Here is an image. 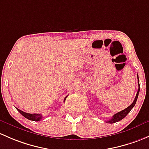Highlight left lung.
<instances>
[{
	"instance_id": "obj_1",
	"label": "left lung",
	"mask_w": 149,
	"mask_h": 149,
	"mask_svg": "<svg viewBox=\"0 0 149 149\" xmlns=\"http://www.w3.org/2000/svg\"><path fill=\"white\" fill-rule=\"evenodd\" d=\"M138 84H139V89H138V91H137L135 99H134V102L131 103V104L130 105V106H128V107L126 108V109H123V110L117 113H116L115 115L113 116L112 118H111V119H109V120H107V121H106V123H116V122L119 121V120H122V119H123V118H124L125 117H126V116H127V114L128 113L131 111V110L133 109V108L134 107V106H135L136 103L138 96H139V91H140V85H139V76H138Z\"/></svg>"
}]
</instances>
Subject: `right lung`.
Returning a JSON list of instances; mask_svg holds the SVG:
<instances>
[{"label": "right lung", "instance_id": "right-lung-1", "mask_svg": "<svg viewBox=\"0 0 149 149\" xmlns=\"http://www.w3.org/2000/svg\"><path fill=\"white\" fill-rule=\"evenodd\" d=\"M67 96L65 97V98H64V102H65V99H66ZM16 109L18 110V111L20 113L22 114V115L23 116L25 117V118H26L27 119L29 120H34V121H39L40 119H41L42 118H43V116L41 115V114H39V113H26L24 111H23L20 110V109Z\"/></svg>", "mask_w": 149, "mask_h": 149}]
</instances>
